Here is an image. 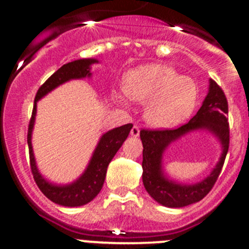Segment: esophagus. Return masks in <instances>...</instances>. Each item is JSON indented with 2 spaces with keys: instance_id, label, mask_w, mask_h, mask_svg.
<instances>
[{
  "instance_id": "1",
  "label": "esophagus",
  "mask_w": 249,
  "mask_h": 249,
  "mask_svg": "<svg viewBox=\"0 0 249 249\" xmlns=\"http://www.w3.org/2000/svg\"><path fill=\"white\" fill-rule=\"evenodd\" d=\"M130 134H131L132 137H139L140 136V127L137 126V125H134Z\"/></svg>"
}]
</instances>
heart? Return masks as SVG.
I'll return each instance as SVG.
<instances>
[{
    "label": "heart",
    "mask_w": 249,
    "mask_h": 249,
    "mask_svg": "<svg viewBox=\"0 0 249 249\" xmlns=\"http://www.w3.org/2000/svg\"><path fill=\"white\" fill-rule=\"evenodd\" d=\"M123 90L113 94L120 105L132 101L145 104L143 118L153 127L169 129L192 115L197 104L199 88L193 78L179 76L166 65H144L127 72Z\"/></svg>",
    "instance_id": "obj_1"
}]
</instances>
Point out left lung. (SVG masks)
I'll use <instances>...</instances> for the list:
<instances>
[{
	"label": "left lung",
	"mask_w": 249,
	"mask_h": 249,
	"mask_svg": "<svg viewBox=\"0 0 249 249\" xmlns=\"http://www.w3.org/2000/svg\"><path fill=\"white\" fill-rule=\"evenodd\" d=\"M228 101L214 80H208V91L196 114L185 125L175 130H142V180L148 194L158 203L170 208L185 207L199 202L210 193L222 171L229 149ZM203 131L212 134L221 145L220 160L207 178L196 183H182L172 180L163 170V154L176 140Z\"/></svg>",
	"instance_id": "8db88e82"
}]
</instances>
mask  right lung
Returning <instances> with one entry per match:
<instances>
[{
	"label": "right lung",
	"mask_w": 249,
	"mask_h": 249,
	"mask_svg": "<svg viewBox=\"0 0 249 249\" xmlns=\"http://www.w3.org/2000/svg\"><path fill=\"white\" fill-rule=\"evenodd\" d=\"M99 60L92 59H79L74 61L65 64L60 67L55 73L47 79V82L38 89L35 99V106L32 110V118L30 120L29 132H27V145L30 152V165L37 185L41 192L53 202L57 203L65 207H78V206L87 205L92 201L101 192L104 187L105 178H106L107 167L109 162L117 154L119 148L122 147L124 141L127 139L130 130L132 129V124L123 125V126L114 127L109 131L105 132L100 137L91 158L88 162L87 167L82 175L71 183H54L47 179L37 166L36 158H35L34 147H32V131L35 127L37 114V102L43 99L46 95L52 92L53 90L59 88L60 85L70 82V80L84 79L91 78V66L99 64Z\"/></svg>",
	"instance_id": "right-lung-1"
}]
</instances>
